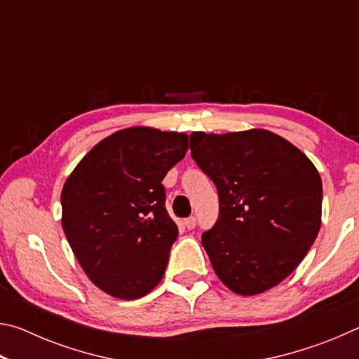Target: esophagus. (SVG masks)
I'll use <instances>...</instances> for the list:
<instances>
[{"label":"esophagus","instance_id":"esophagus-1","mask_svg":"<svg viewBox=\"0 0 359 359\" xmlns=\"http://www.w3.org/2000/svg\"><path fill=\"white\" fill-rule=\"evenodd\" d=\"M184 224H185L187 229H193L194 226H196V218H194V217H188V218H185Z\"/></svg>","mask_w":359,"mask_h":359}]
</instances>
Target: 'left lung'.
Returning <instances> with one entry per match:
<instances>
[{
	"label": "left lung",
	"instance_id": "left-lung-1",
	"mask_svg": "<svg viewBox=\"0 0 359 359\" xmlns=\"http://www.w3.org/2000/svg\"><path fill=\"white\" fill-rule=\"evenodd\" d=\"M190 149L218 191L220 217L201 239L217 277L241 296L277 287L317 239V168L296 145L261 128L194 131Z\"/></svg>",
	"mask_w": 359,
	"mask_h": 359
}]
</instances>
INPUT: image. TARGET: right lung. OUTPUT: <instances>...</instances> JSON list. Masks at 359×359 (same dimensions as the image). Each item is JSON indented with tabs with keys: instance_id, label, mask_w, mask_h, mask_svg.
Returning <instances> with one entry per match:
<instances>
[{
	"instance_id": "1",
	"label": "right lung",
	"mask_w": 359,
	"mask_h": 359,
	"mask_svg": "<svg viewBox=\"0 0 359 359\" xmlns=\"http://www.w3.org/2000/svg\"><path fill=\"white\" fill-rule=\"evenodd\" d=\"M188 150V135L131 126L100 141L62 190V226L79 264L106 294L133 301L165 276L177 224L161 180Z\"/></svg>"
}]
</instances>
